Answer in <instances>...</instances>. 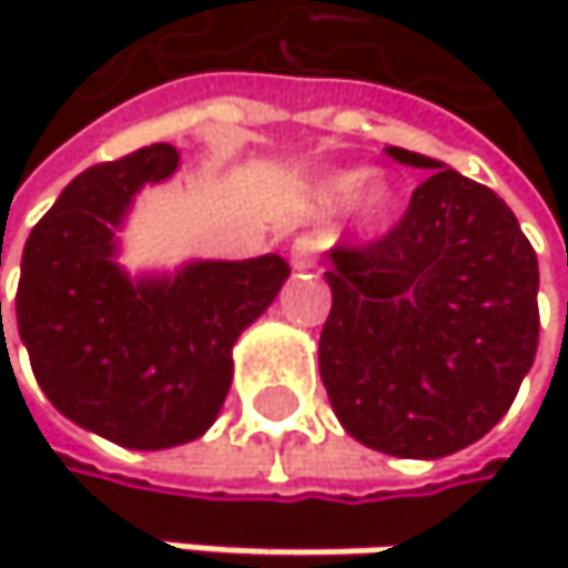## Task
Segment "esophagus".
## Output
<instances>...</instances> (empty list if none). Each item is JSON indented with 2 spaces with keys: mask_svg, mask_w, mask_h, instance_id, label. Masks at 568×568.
<instances>
[{
  "mask_svg": "<svg viewBox=\"0 0 568 568\" xmlns=\"http://www.w3.org/2000/svg\"><path fill=\"white\" fill-rule=\"evenodd\" d=\"M318 240L315 236H298L295 243H292V253H288V260H292V266L295 270H312L315 263H318Z\"/></svg>",
  "mask_w": 568,
  "mask_h": 568,
  "instance_id": "34e87169",
  "label": "esophagus"
}]
</instances>
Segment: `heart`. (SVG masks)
I'll use <instances>...</instances> for the list:
<instances>
[{"instance_id":"1","label":"heart","mask_w":568,"mask_h":568,"mask_svg":"<svg viewBox=\"0 0 568 568\" xmlns=\"http://www.w3.org/2000/svg\"><path fill=\"white\" fill-rule=\"evenodd\" d=\"M318 196H322L325 206H348V203H355L365 220H382L395 206V190L385 180L365 183V173L362 171H345L328 176L322 183Z\"/></svg>"}]
</instances>
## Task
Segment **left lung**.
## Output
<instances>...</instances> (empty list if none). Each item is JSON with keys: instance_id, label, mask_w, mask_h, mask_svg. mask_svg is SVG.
Listing matches in <instances>:
<instances>
[{"instance_id": "obj_1", "label": "left lung", "mask_w": 568, "mask_h": 568, "mask_svg": "<svg viewBox=\"0 0 568 568\" xmlns=\"http://www.w3.org/2000/svg\"><path fill=\"white\" fill-rule=\"evenodd\" d=\"M434 171L395 226L335 246L318 372L342 427L392 457L437 460L507 410L539 345V266L513 210L484 183Z\"/></svg>"}]
</instances>
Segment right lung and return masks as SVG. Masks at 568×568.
Masks as SVG:
<instances>
[{"label":"right lung","instance_id":"1","mask_svg":"<svg viewBox=\"0 0 568 568\" xmlns=\"http://www.w3.org/2000/svg\"><path fill=\"white\" fill-rule=\"evenodd\" d=\"M176 164L171 144H151L78 173L26 240L16 292L19 335L45 397L78 427L134 450L196 440L216 420L233 345L288 276L270 253L131 280L114 263V230L134 193Z\"/></svg>","mask_w":568,"mask_h":568}]
</instances>
